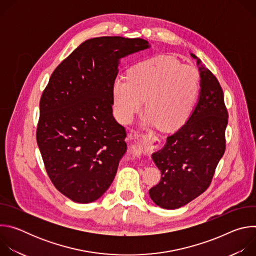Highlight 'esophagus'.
I'll return each instance as SVG.
<instances>
[{"instance_id": "esophagus-1", "label": "esophagus", "mask_w": 256, "mask_h": 256, "mask_svg": "<svg viewBox=\"0 0 256 256\" xmlns=\"http://www.w3.org/2000/svg\"><path fill=\"white\" fill-rule=\"evenodd\" d=\"M158 144V138L156 136L152 134H146L144 138H142V140H140L134 146V155L136 156H142V155H144L146 153H147V151L152 148V147H155V146H157Z\"/></svg>"}]
</instances>
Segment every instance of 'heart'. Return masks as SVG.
Returning <instances> with one entry per match:
<instances>
[{"label":"heart","mask_w":256,"mask_h":256,"mask_svg":"<svg viewBox=\"0 0 256 256\" xmlns=\"http://www.w3.org/2000/svg\"><path fill=\"white\" fill-rule=\"evenodd\" d=\"M200 86L198 72L170 56H156L134 64L114 82V105L118 120L128 124L142 108L162 130H174L190 118Z\"/></svg>","instance_id":"1"}]
</instances>
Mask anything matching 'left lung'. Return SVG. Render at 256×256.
Segmentation results:
<instances>
[{"label": "left lung", "mask_w": 256, "mask_h": 256, "mask_svg": "<svg viewBox=\"0 0 256 256\" xmlns=\"http://www.w3.org/2000/svg\"><path fill=\"white\" fill-rule=\"evenodd\" d=\"M200 70V94L194 112L152 155L161 179L149 194L157 206L167 210L184 206L208 190L226 150L228 110L224 93L210 70L202 66Z\"/></svg>", "instance_id": "left-lung-1"}]
</instances>
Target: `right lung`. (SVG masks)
Returning a JSON list of instances; mask_svg holds the SVG:
<instances>
[{"label": "right lung", "instance_id": "obj_1", "mask_svg": "<svg viewBox=\"0 0 256 256\" xmlns=\"http://www.w3.org/2000/svg\"><path fill=\"white\" fill-rule=\"evenodd\" d=\"M148 48L142 38H91L52 72L36 140L52 184L72 202H92L112 184L126 151V128L112 116L118 60Z\"/></svg>", "mask_w": 256, "mask_h": 256}]
</instances>
